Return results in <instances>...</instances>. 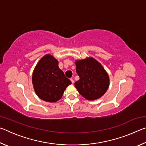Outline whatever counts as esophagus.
Instances as JSON below:
<instances>
[{"mask_svg": "<svg viewBox=\"0 0 146 146\" xmlns=\"http://www.w3.org/2000/svg\"><path fill=\"white\" fill-rule=\"evenodd\" d=\"M70 80H71V82H72V84H73V83H74V80H73V78H70Z\"/></svg>", "mask_w": 146, "mask_h": 146, "instance_id": "34e87169", "label": "esophagus"}]
</instances>
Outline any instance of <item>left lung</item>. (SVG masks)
<instances>
[{"instance_id": "8db88e82", "label": "left lung", "mask_w": 146, "mask_h": 146, "mask_svg": "<svg viewBox=\"0 0 146 146\" xmlns=\"http://www.w3.org/2000/svg\"><path fill=\"white\" fill-rule=\"evenodd\" d=\"M76 71L80 79L75 83L79 93L88 100L100 98L110 86L108 73L100 62L93 57L75 61Z\"/></svg>"}]
</instances>
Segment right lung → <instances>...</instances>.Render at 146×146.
I'll return each instance as SVG.
<instances>
[{
    "label": "right lung",
    "instance_id": "add662e5",
    "mask_svg": "<svg viewBox=\"0 0 146 146\" xmlns=\"http://www.w3.org/2000/svg\"><path fill=\"white\" fill-rule=\"evenodd\" d=\"M32 83L38 98L46 102H55L62 98L71 82L59 68L58 60L50 54H47L35 68Z\"/></svg>",
    "mask_w": 146,
    "mask_h": 146
}]
</instances>
